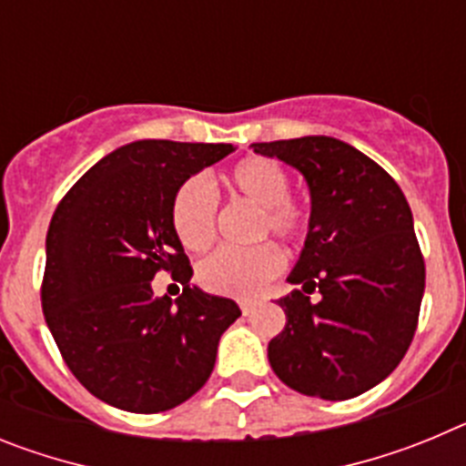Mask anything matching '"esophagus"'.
Segmentation results:
<instances>
[{
	"label": "esophagus",
	"mask_w": 466,
	"mask_h": 466,
	"mask_svg": "<svg viewBox=\"0 0 466 466\" xmlns=\"http://www.w3.org/2000/svg\"><path fill=\"white\" fill-rule=\"evenodd\" d=\"M240 310H242V315H252L254 310H257V303H254V300H242L240 303Z\"/></svg>",
	"instance_id": "34e87169"
}]
</instances>
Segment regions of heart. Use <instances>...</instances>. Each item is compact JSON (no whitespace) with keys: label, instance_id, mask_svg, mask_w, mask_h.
<instances>
[{"label":"heart","instance_id":"heart-1","mask_svg":"<svg viewBox=\"0 0 466 466\" xmlns=\"http://www.w3.org/2000/svg\"><path fill=\"white\" fill-rule=\"evenodd\" d=\"M230 193L261 208L257 236L273 233L287 242H300L310 228V209L289 196V175L278 160L249 156L230 167ZM170 219L177 238L191 252H203L217 238V196L203 177H188L172 196ZM284 254L275 242L249 249H217L198 266V282L212 294L252 299L278 278Z\"/></svg>","mask_w":466,"mask_h":466}]
</instances>
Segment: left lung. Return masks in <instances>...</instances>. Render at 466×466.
I'll return each instance as SVG.
<instances>
[{"instance_id": "8db88e82", "label": "left lung", "mask_w": 466, "mask_h": 466, "mask_svg": "<svg viewBox=\"0 0 466 466\" xmlns=\"http://www.w3.org/2000/svg\"><path fill=\"white\" fill-rule=\"evenodd\" d=\"M252 147L296 167L310 188V228L287 278L300 289L278 300L287 324L268 343L270 366L308 397H360L397 369L418 327L425 258L406 196L376 160L336 137Z\"/></svg>"}]
</instances>
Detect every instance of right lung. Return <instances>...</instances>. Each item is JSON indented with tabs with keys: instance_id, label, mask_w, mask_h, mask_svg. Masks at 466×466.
Instances as JSON below:
<instances>
[{
	"instance_id": "right-lung-1",
	"label": "right lung",
	"mask_w": 466,
	"mask_h": 466,
	"mask_svg": "<svg viewBox=\"0 0 466 466\" xmlns=\"http://www.w3.org/2000/svg\"><path fill=\"white\" fill-rule=\"evenodd\" d=\"M233 144L139 139L95 163L60 200L46 236L41 308L74 378L100 401L160 413L208 382L236 300L191 287L172 196ZM160 269L185 284L156 299Z\"/></svg>"
}]
</instances>
